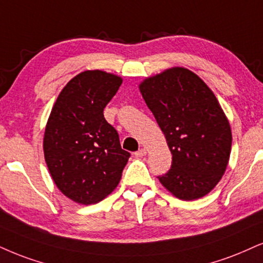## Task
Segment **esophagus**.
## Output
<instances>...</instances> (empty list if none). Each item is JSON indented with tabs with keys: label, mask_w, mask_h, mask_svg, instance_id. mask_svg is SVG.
<instances>
[{
	"label": "esophagus",
	"mask_w": 263,
	"mask_h": 263,
	"mask_svg": "<svg viewBox=\"0 0 263 263\" xmlns=\"http://www.w3.org/2000/svg\"><path fill=\"white\" fill-rule=\"evenodd\" d=\"M146 154H147V152H146V150H145V148H140V150L135 152V156L140 158V157H144V156H146Z\"/></svg>",
	"instance_id": "1"
}]
</instances>
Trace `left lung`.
I'll list each match as a JSON object with an SVG mask.
<instances>
[{"instance_id":"left-lung-1","label":"left lung","mask_w":263,"mask_h":263,"mask_svg":"<svg viewBox=\"0 0 263 263\" xmlns=\"http://www.w3.org/2000/svg\"><path fill=\"white\" fill-rule=\"evenodd\" d=\"M142 97L166 137L171 170L158 177L178 199L207 195L222 179L232 150V129L212 90L184 67L142 80Z\"/></svg>"}]
</instances>
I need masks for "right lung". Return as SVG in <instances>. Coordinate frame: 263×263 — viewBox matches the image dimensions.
Instances as JSON below:
<instances>
[{
  "label": "right lung",
  "instance_id": "add662e5",
  "mask_svg": "<svg viewBox=\"0 0 263 263\" xmlns=\"http://www.w3.org/2000/svg\"><path fill=\"white\" fill-rule=\"evenodd\" d=\"M121 77L85 70L67 83L51 109L44 134V155L63 195L91 205L118 185L130 156L103 108L118 91Z\"/></svg>",
  "mask_w": 263,
  "mask_h": 263
}]
</instances>
